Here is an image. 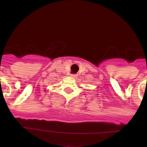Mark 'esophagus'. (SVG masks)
I'll list each match as a JSON object with an SVG mask.
<instances>
[{"label":"esophagus","mask_w":147,"mask_h":147,"mask_svg":"<svg viewBox=\"0 0 147 147\" xmlns=\"http://www.w3.org/2000/svg\"><path fill=\"white\" fill-rule=\"evenodd\" d=\"M76 74H71V77H72V78H76Z\"/></svg>","instance_id":"34e87169"}]
</instances>
